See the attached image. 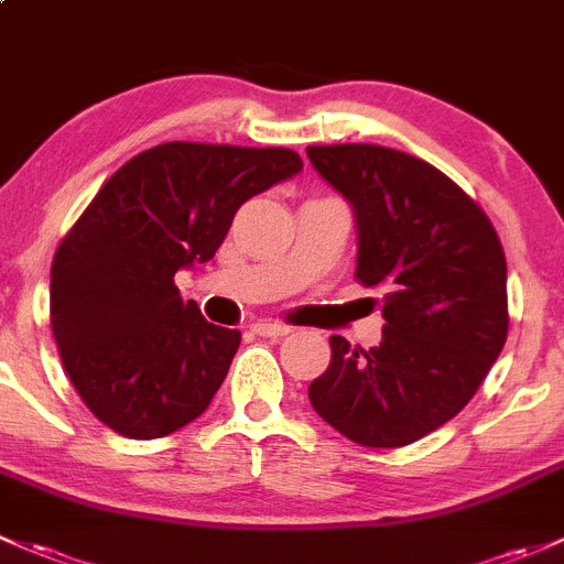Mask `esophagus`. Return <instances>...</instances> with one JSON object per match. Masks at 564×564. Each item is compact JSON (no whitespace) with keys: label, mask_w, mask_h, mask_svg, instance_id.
Returning a JSON list of instances; mask_svg holds the SVG:
<instances>
[{"label":"esophagus","mask_w":564,"mask_h":564,"mask_svg":"<svg viewBox=\"0 0 564 564\" xmlns=\"http://www.w3.org/2000/svg\"><path fill=\"white\" fill-rule=\"evenodd\" d=\"M253 335H262V337H283L292 332V327H286V324H278V322H259L253 324Z\"/></svg>","instance_id":"esophagus-1"}]
</instances>
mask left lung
I'll use <instances>...</instances> for the list:
<instances>
[{
	"label": "left lung",
	"instance_id": "obj_1",
	"mask_svg": "<svg viewBox=\"0 0 564 564\" xmlns=\"http://www.w3.org/2000/svg\"><path fill=\"white\" fill-rule=\"evenodd\" d=\"M357 218V281L383 294L381 346L329 337L311 405L348 441L397 448L473 400L508 337L506 253L486 213L437 167L383 145H311Z\"/></svg>",
	"mask_w": 564,
	"mask_h": 564
}]
</instances>
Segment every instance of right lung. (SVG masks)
Segmentation results:
<instances>
[{
  "mask_svg": "<svg viewBox=\"0 0 564 564\" xmlns=\"http://www.w3.org/2000/svg\"><path fill=\"white\" fill-rule=\"evenodd\" d=\"M300 170L289 148L162 142L99 188L53 257L51 327L105 426L151 441L203 416L240 332L183 302L175 272L216 257L237 207Z\"/></svg>",
  "mask_w": 564,
  "mask_h": 564,
  "instance_id": "add662e5",
  "label": "right lung"
}]
</instances>
